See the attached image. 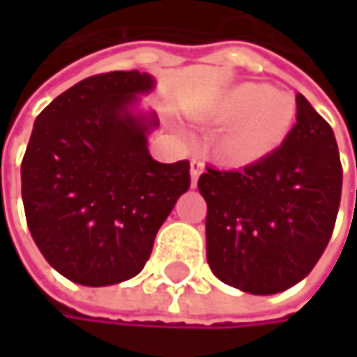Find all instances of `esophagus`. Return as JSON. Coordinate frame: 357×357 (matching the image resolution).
<instances>
[{"label":"esophagus","instance_id":"obj_1","mask_svg":"<svg viewBox=\"0 0 357 357\" xmlns=\"http://www.w3.org/2000/svg\"><path fill=\"white\" fill-rule=\"evenodd\" d=\"M202 169H204V163H202L200 159H192V163H190V176H192V185H196V181H198V178H200Z\"/></svg>","mask_w":357,"mask_h":357}]
</instances>
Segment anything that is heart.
Returning <instances> with one entry per match:
<instances>
[{
    "instance_id": "obj_1",
    "label": "heart",
    "mask_w": 357,
    "mask_h": 357,
    "mask_svg": "<svg viewBox=\"0 0 357 357\" xmlns=\"http://www.w3.org/2000/svg\"><path fill=\"white\" fill-rule=\"evenodd\" d=\"M296 111L289 93L246 82L234 86L204 117L227 123L217 138V151L223 159L244 165L262 159L285 140Z\"/></svg>"
}]
</instances>
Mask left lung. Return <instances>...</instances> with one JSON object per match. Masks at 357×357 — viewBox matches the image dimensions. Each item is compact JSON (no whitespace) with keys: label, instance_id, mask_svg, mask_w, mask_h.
Listing matches in <instances>:
<instances>
[{"label":"left lung","instance_id":"left-lung-1","mask_svg":"<svg viewBox=\"0 0 357 357\" xmlns=\"http://www.w3.org/2000/svg\"><path fill=\"white\" fill-rule=\"evenodd\" d=\"M283 144L244 169L206 167V260L223 283L271 296L300 283L326 248L343 169L331 126L304 95Z\"/></svg>","mask_w":357,"mask_h":357}]
</instances>
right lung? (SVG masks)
I'll list each match as a JSON object with an SVG mask.
<instances>
[{
  "mask_svg": "<svg viewBox=\"0 0 357 357\" xmlns=\"http://www.w3.org/2000/svg\"><path fill=\"white\" fill-rule=\"evenodd\" d=\"M138 70L84 78L38 113L22 159L26 223L45 260L66 279L103 287L136 277L155 236L190 188V163H159L146 136L155 113Z\"/></svg>",
  "mask_w": 357,
  "mask_h": 357,
  "instance_id": "right-lung-1",
  "label": "right lung"
}]
</instances>
